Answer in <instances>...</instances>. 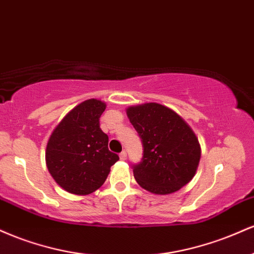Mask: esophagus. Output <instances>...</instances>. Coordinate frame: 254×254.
I'll return each instance as SVG.
<instances>
[{"instance_id":"esophagus-1","label":"esophagus","mask_w":254,"mask_h":254,"mask_svg":"<svg viewBox=\"0 0 254 254\" xmlns=\"http://www.w3.org/2000/svg\"><path fill=\"white\" fill-rule=\"evenodd\" d=\"M119 157H121V160H127V151H122V153L119 154Z\"/></svg>"}]
</instances>
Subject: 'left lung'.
Instances as JSON below:
<instances>
[{
  "mask_svg": "<svg viewBox=\"0 0 254 254\" xmlns=\"http://www.w3.org/2000/svg\"><path fill=\"white\" fill-rule=\"evenodd\" d=\"M141 138L143 156L132 165L136 182L155 194H168L185 186L196 174L200 147L191 127L174 111L156 103L127 110Z\"/></svg>",
  "mask_w": 254,
  "mask_h": 254,
  "instance_id": "obj_1",
  "label": "left lung"
}]
</instances>
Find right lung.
Returning a JSON list of instances; mask_svg holds the SVG:
<instances>
[{"label":"right lung","instance_id":"obj_1","mask_svg":"<svg viewBox=\"0 0 254 254\" xmlns=\"http://www.w3.org/2000/svg\"><path fill=\"white\" fill-rule=\"evenodd\" d=\"M106 105L89 99L77 105L51 133L46 165L56 183L74 194H89L105 183L119 160L109 150V136L100 129Z\"/></svg>","mask_w":254,"mask_h":254}]
</instances>
